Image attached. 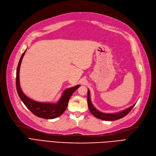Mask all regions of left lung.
Listing matches in <instances>:
<instances>
[{"label": "left lung", "mask_w": 156, "mask_h": 156, "mask_svg": "<svg viewBox=\"0 0 156 156\" xmlns=\"http://www.w3.org/2000/svg\"><path fill=\"white\" fill-rule=\"evenodd\" d=\"M87 104H88V106H89L90 112H91V114H93L95 117H97L99 119L104 120H110V121H112V120H116L125 117L126 115H128L129 113V112L131 111V110L133 109V108L134 107V105H135V104H133L129 108L126 109L125 110H124V111H122L117 113H104L102 112H100L98 111V110H97L96 108H95L93 106V105L92 104L91 101V98H90V92L89 90L87 91Z\"/></svg>", "instance_id": "left-lung-1"}]
</instances>
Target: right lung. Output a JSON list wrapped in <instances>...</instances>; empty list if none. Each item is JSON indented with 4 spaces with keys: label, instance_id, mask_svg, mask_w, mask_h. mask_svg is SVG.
Instances as JSON below:
<instances>
[{
    "label": "right lung",
    "instance_id": "obj_1",
    "mask_svg": "<svg viewBox=\"0 0 156 156\" xmlns=\"http://www.w3.org/2000/svg\"><path fill=\"white\" fill-rule=\"evenodd\" d=\"M25 52L26 51L23 52L20 58L16 73V87L20 98L30 111L38 117L45 119H52L59 117L66 109L70 97L80 86V85H77L75 87L65 89L58 102L56 104L38 102L29 98L22 91L19 83V69Z\"/></svg>",
    "mask_w": 156,
    "mask_h": 156
}]
</instances>
